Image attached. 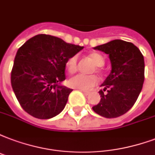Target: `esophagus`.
Here are the masks:
<instances>
[{"mask_svg":"<svg viewBox=\"0 0 155 155\" xmlns=\"http://www.w3.org/2000/svg\"><path fill=\"white\" fill-rule=\"evenodd\" d=\"M82 92H83V94H84L85 95H90V92H89V91H82Z\"/></svg>","mask_w":155,"mask_h":155,"instance_id":"esophagus-1","label":"esophagus"}]
</instances>
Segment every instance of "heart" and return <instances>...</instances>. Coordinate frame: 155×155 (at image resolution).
<instances>
[{"label":"heart","instance_id":"heart-1","mask_svg":"<svg viewBox=\"0 0 155 155\" xmlns=\"http://www.w3.org/2000/svg\"><path fill=\"white\" fill-rule=\"evenodd\" d=\"M91 60L95 64L97 68L96 71L100 72L101 67L104 64V59L100 53L97 52H91L89 54ZM78 55H73L70 58H68L66 62V68L70 73H75L78 70ZM98 82V78L95 75H84V74H77L75 76L72 77L68 80V85L72 88L78 89V90H89L91 87L97 84Z\"/></svg>","mask_w":155,"mask_h":155}]
</instances>
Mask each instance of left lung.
<instances>
[{"label": "left lung", "mask_w": 155, "mask_h": 155, "mask_svg": "<svg viewBox=\"0 0 155 155\" xmlns=\"http://www.w3.org/2000/svg\"><path fill=\"white\" fill-rule=\"evenodd\" d=\"M94 49L109 54L111 72L101 85L104 87L99 91L101 101L92 109L107 118L119 117L134 105L141 91L145 79L144 57L134 44L119 39Z\"/></svg>", "instance_id": "obj_1"}]
</instances>
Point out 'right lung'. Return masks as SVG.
<instances>
[{
	"instance_id": "right-lung-1",
	"label": "right lung",
	"mask_w": 155,
	"mask_h": 155,
	"mask_svg": "<svg viewBox=\"0 0 155 155\" xmlns=\"http://www.w3.org/2000/svg\"><path fill=\"white\" fill-rule=\"evenodd\" d=\"M83 48L54 36L38 34L18 49L11 72V85L28 114L49 119L62 112L73 91L61 85L65 80L66 62Z\"/></svg>"
}]
</instances>
